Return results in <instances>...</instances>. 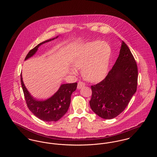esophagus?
<instances>
[{"instance_id":"1","label":"esophagus","mask_w":157,"mask_h":157,"mask_svg":"<svg viewBox=\"0 0 157 157\" xmlns=\"http://www.w3.org/2000/svg\"><path fill=\"white\" fill-rule=\"evenodd\" d=\"M85 86V84L84 82H81V81H79V82L78 83V86H77V88L78 89H81L83 88V86Z\"/></svg>"}]
</instances>
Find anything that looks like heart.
Masks as SVG:
<instances>
[{"label":"heart","mask_w":157,"mask_h":157,"mask_svg":"<svg viewBox=\"0 0 157 157\" xmlns=\"http://www.w3.org/2000/svg\"><path fill=\"white\" fill-rule=\"evenodd\" d=\"M111 50L109 46L102 40L86 43L75 53L73 60L77 69H82L83 77L90 82H98L106 75ZM71 67V72L76 74L77 70Z\"/></svg>","instance_id":"obj_1"}]
</instances>
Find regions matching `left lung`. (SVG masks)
<instances>
[{"instance_id":"left-lung-1","label":"left lung","mask_w":157,"mask_h":157,"mask_svg":"<svg viewBox=\"0 0 157 157\" xmlns=\"http://www.w3.org/2000/svg\"><path fill=\"white\" fill-rule=\"evenodd\" d=\"M138 67L134 57L124 41L112 69L101 82L91 86L90 106L99 117L115 118L126 108L136 91Z\"/></svg>"}]
</instances>
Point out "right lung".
<instances>
[{
	"mask_svg": "<svg viewBox=\"0 0 157 157\" xmlns=\"http://www.w3.org/2000/svg\"><path fill=\"white\" fill-rule=\"evenodd\" d=\"M53 39H54L46 40L36 46L27 54L25 60L32 56L40 45ZM21 82L28 108L39 119L46 122H56L67 113L71 103V95L77 87L76 82L62 84L52 97L46 101H37L28 92L23 82L21 74Z\"/></svg>",
	"mask_w": 157,
	"mask_h": 157,
	"instance_id": "1",
	"label": "right lung"
}]
</instances>
